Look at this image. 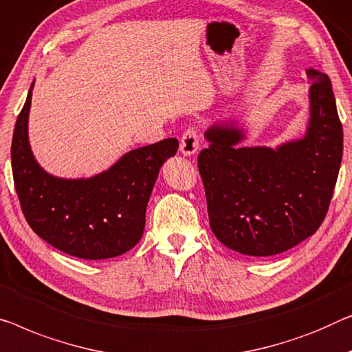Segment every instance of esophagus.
I'll return each instance as SVG.
<instances>
[{
    "label": "esophagus",
    "mask_w": 352,
    "mask_h": 352,
    "mask_svg": "<svg viewBox=\"0 0 352 352\" xmlns=\"http://www.w3.org/2000/svg\"><path fill=\"white\" fill-rule=\"evenodd\" d=\"M199 150V134L194 128H188L182 135L180 151L185 156H192Z\"/></svg>",
    "instance_id": "obj_1"
}]
</instances>
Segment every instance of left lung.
Returning a JSON list of instances; mask_svg holds the SVG:
<instances>
[{
    "label": "left lung",
    "instance_id": "1",
    "mask_svg": "<svg viewBox=\"0 0 352 352\" xmlns=\"http://www.w3.org/2000/svg\"><path fill=\"white\" fill-rule=\"evenodd\" d=\"M310 117L303 138L275 148L246 146L235 120L206 131L197 160L210 228L246 256L280 254L310 237L326 218L343 156V128L330 78L308 67Z\"/></svg>",
    "mask_w": 352,
    "mask_h": 352
}]
</instances>
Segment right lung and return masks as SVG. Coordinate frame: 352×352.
Returning <instances> with one entry per match:
<instances>
[{"mask_svg": "<svg viewBox=\"0 0 352 352\" xmlns=\"http://www.w3.org/2000/svg\"><path fill=\"white\" fill-rule=\"evenodd\" d=\"M34 82L14 128L10 160L26 221L47 243L80 259H109L142 239L145 212L164 162L177 153L175 138L124 153L93 177L52 175L36 161L28 138Z\"/></svg>", "mask_w": 352, "mask_h": 352, "instance_id": "1", "label": "right lung"}]
</instances>
